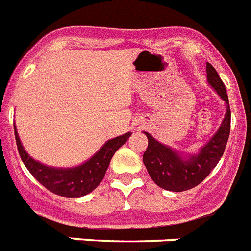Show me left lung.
<instances>
[{
    "instance_id": "obj_1",
    "label": "left lung",
    "mask_w": 251,
    "mask_h": 251,
    "mask_svg": "<svg viewBox=\"0 0 251 251\" xmlns=\"http://www.w3.org/2000/svg\"><path fill=\"white\" fill-rule=\"evenodd\" d=\"M206 72L208 84L226 103V113L220 128L200 152L183 154L162 145L150 133L145 132L148 138V147L143 154V163L154 183L167 191L181 192L200 185L216 167L229 139L231 112L225 85L211 64H206Z\"/></svg>"
}]
</instances>
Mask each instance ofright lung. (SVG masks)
Returning <instances> with one entry per match:
<instances>
[{
  "mask_svg": "<svg viewBox=\"0 0 251 251\" xmlns=\"http://www.w3.org/2000/svg\"><path fill=\"white\" fill-rule=\"evenodd\" d=\"M13 128L20 157L28 172L49 191L64 197L85 196L98 187L105 176L113 154L128 141L132 134V132H128L123 136L109 139L92 158L84 162L83 165L70 168H56L43 165L28 156L25 148L22 147L16 126H13Z\"/></svg>",
  "mask_w": 251,
  "mask_h": 251,
  "instance_id": "obj_1",
  "label": "right lung"
}]
</instances>
